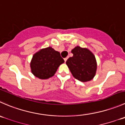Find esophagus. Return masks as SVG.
Returning a JSON list of instances; mask_svg holds the SVG:
<instances>
[{"label":"esophagus","instance_id":"34e87169","mask_svg":"<svg viewBox=\"0 0 125 125\" xmlns=\"http://www.w3.org/2000/svg\"><path fill=\"white\" fill-rule=\"evenodd\" d=\"M67 59H68V57H66V58H65V59H64V60H65V62H66V60H67Z\"/></svg>","mask_w":125,"mask_h":125}]
</instances>
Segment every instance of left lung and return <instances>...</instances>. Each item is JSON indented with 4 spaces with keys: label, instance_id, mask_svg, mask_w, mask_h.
Wrapping results in <instances>:
<instances>
[{
    "label": "left lung",
    "instance_id": "8db88e82",
    "mask_svg": "<svg viewBox=\"0 0 125 125\" xmlns=\"http://www.w3.org/2000/svg\"><path fill=\"white\" fill-rule=\"evenodd\" d=\"M73 54L66 63L73 77L85 82L93 79L96 74L97 63L94 54L88 49L77 46L72 49Z\"/></svg>",
    "mask_w": 125,
    "mask_h": 125
}]
</instances>
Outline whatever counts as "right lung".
Returning a JSON list of instances; mask_svg holds the SVG:
<instances>
[{
    "instance_id": "1",
    "label": "right lung",
    "mask_w": 125,
    "mask_h": 125,
    "mask_svg": "<svg viewBox=\"0 0 125 125\" xmlns=\"http://www.w3.org/2000/svg\"><path fill=\"white\" fill-rule=\"evenodd\" d=\"M64 62L59 52L52 47H48L33 54L30 66L31 72L35 77L47 79L52 77L59 66Z\"/></svg>"
}]
</instances>
